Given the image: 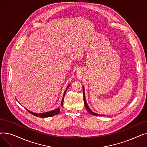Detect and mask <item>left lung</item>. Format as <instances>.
Returning a JSON list of instances; mask_svg holds the SVG:
<instances>
[{
  "label": "left lung",
  "instance_id": "8db88e82",
  "mask_svg": "<svg viewBox=\"0 0 147 147\" xmlns=\"http://www.w3.org/2000/svg\"><path fill=\"white\" fill-rule=\"evenodd\" d=\"M83 99H84V106H85V107H86V109H87V110H88V111L89 112V113H90V114H93V115H96V116H98V115H101V116H104V115H100V114H98L97 113H95L94 112H93L90 109V108L89 107V106H88V104H87V102H86V98H85V94H84V86H83Z\"/></svg>",
  "mask_w": 147,
  "mask_h": 147
}]
</instances>
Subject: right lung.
<instances>
[{
	"label": "right lung",
	"mask_w": 147,
	"mask_h": 147,
	"mask_svg": "<svg viewBox=\"0 0 147 147\" xmlns=\"http://www.w3.org/2000/svg\"><path fill=\"white\" fill-rule=\"evenodd\" d=\"M69 85H70V84H69V85L66 88V90H65L64 93V95H63V99H62V101H61V105L63 106V102H64V96H65V94L66 93V91L68 89V88L69 86ZM27 111H28L30 113H31L32 114L35 115V116L36 117H42V118H45V117H52V116H54V115H55L57 114H58L59 112H60V109H57L55 110H52V111H48V112H46V113H33L32 111H30L29 110H28L27 109H26Z\"/></svg>",
	"instance_id": "1"
}]
</instances>
